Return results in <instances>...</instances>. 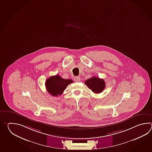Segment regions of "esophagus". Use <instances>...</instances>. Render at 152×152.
<instances>
[{"label": "esophagus", "mask_w": 152, "mask_h": 152, "mask_svg": "<svg viewBox=\"0 0 152 152\" xmlns=\"http://www.w3.org/2000/svg\"><path fill=\"white\" fill-rule=\"evenodd\" d=\"M75 82H79L80 81V77H75Z\"/></svg>", "instance_id": "1"}]
</instances>
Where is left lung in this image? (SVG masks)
<instances>
[{
  "label": "left lung",
  "instance_id": "left-lung-1",
  "mask_svg": "<svg viewBox=\"0 0 152 152\" xmlns=\"http://www.w3.org/2000/svg\"><path fill=\"white\" fill-rule=\"evenodd\" d=\"M85 84L95 94L102 92L105 87V83L103 79L97 77H94L87 79L85 81Z\"/></svg>",
  "mask_w": 152,
  "mask_h": 152
}]
</instances>
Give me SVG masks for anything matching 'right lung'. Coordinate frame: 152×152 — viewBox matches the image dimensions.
Here are the masks:
<instances>
[{
	"label": "right lung",
	"mask_w": 152,
	"mask_h": 152,
	"mask_svg": "<svg viewBox=\"0 0 152 152\" xmlns=\"http://www.w3.org/2000/svg\"><path fill=\"white\" fill-rule=\"evenodd\" d=\"M73 83L72 79H65L60 75L52 76L45 81V87L47 91L53 96L61 95L69 84Z\"/></svg>",
	"instance_id": "right-lung-1"
}]
</instances>
